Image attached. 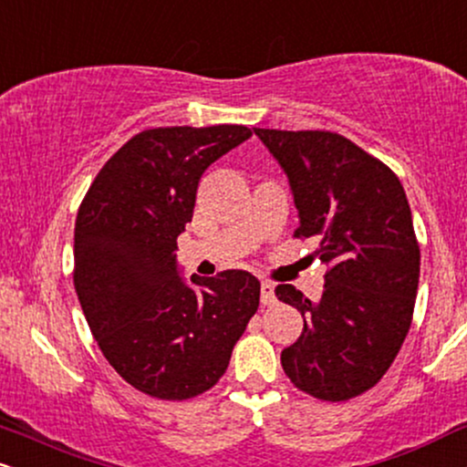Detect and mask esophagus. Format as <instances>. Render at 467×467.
I'll list each match as a JSON object with an SVG mask.
<instances>
[{
    "instance_id": "34e87169",
    "label": "esophagus",
    "mask_w": 467,
    "mask_h": 467,
    "mask_svg": "<svg viewBox=\"0 0 467 467\" xmlns=\"http://www.w3.org/2000/svg\"><path fill=\"white\" fill-rule=\"evenodd\" d=\"M261 302L263 305H274L276 302V291H274L272 283H263L261 285Z\"/></svg>"
}]
</instances>
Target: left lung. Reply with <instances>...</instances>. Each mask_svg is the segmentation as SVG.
Wrapping results in <instances>:
<instances>
[{"mask_svg": "<svg viewBox=\"0 0 467 467\" xmlns=\"http://www.w3.org/2000/svg\"><path fill=\"white\" fill-rule=\"evenodd\" d=\"M287 173L300 217L296 237L316 239L328 265L317 302L294 285L276 296L305 328L280 355L297 389L339 402L383 379L413 317L420 245L400 180L346 137L324 130L254 128Z\"/></svg>", "mask_w": 467, "mask_h": 467, "instance_id": "obj_1", "label": "left lung"}]
</instances>
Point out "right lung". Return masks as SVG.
I'll list each match as a JSON object with an SVG mask.
<instances>
[{
	"label": "right lung",
	"mask_w": 467,
	"mask_h": 467,
	"mask_svg": "<svg viewBox=\"0 0 467 467\" xmlns=\"http://www.w3.org/2000/svg\"><path fill=\"white\" fill-rule=\"evenodd\" d=\"M250 137L228 123L143 130L84 195L73 234L78 300L106 361L143 394L187 400L211 389L256 313L261 283L250 272L193 274L189 285L176 258L202 173Z\"/></svg>",
	"instance_id": "1"
}]
</instances>
